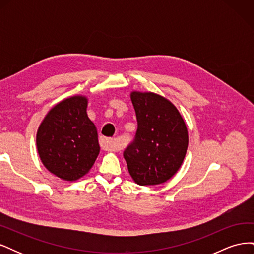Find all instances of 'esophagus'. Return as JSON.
<instances>
[{
  "label": "esophagus",
  "instance_id": "obj_1",
  "mask_svg": "<svg viewBox=\"0 0 254 254\" xmlns=\"http://www.w3.org/2000/svg\"><path fill=\"white\" fill-rule=\"evenodd\" d=\"M99 144H101V147L104 150L107 151H117L119 149V146L113 139H107V137L102 136L99 139Z\"/></svg>",
  "mask_w": 254,
  "mask_h": 254
}]
</instances>
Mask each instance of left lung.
<instances>
[{
  "label": "left lung",
  "mask_w": 254,
  "mask_h": 254,
  "mask_svg": "<svg viewBox=\"0 0 254 254\" xmlns=\"http://www.w3.org/2000/svg\"><path fill=\"white\" fill-rule=\"evenodd\" d=\"M137 130L124 151L128 172L139 186H157L170 180L186 158L189 133L175 105L153 92L132 91Z\"/></svg>",
  "instance_id": "1"
}]
</instances>
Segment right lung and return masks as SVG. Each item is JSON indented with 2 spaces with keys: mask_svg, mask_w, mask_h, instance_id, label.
<instances>
[{
  "mask_svg": "<svg viewBox=\"0 0 254 254\" xmlns=\"http://www.w3.org/2000/svg\"><path fill=\"white\" fill-rule=\"evenodd\" d=\"M87 107V96L66 97L47 113L37 130V150L42 164L65 181L88 174L101 149Z\"/></svg>",
  "mask_w": 254,
  "mask_h": 254,
  "instance_id": "obj_1",
  "label": "right lung"
}]
</instances>
